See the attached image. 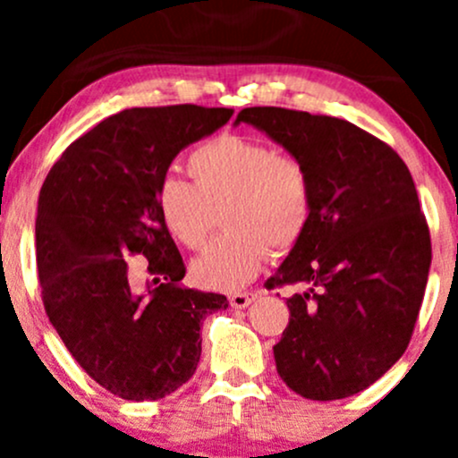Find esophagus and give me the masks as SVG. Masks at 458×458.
Segmentation results:
<instances>
[{
  "label": "esophagus",
  "instance_id": "34e87169",
  "mask_svg": "<svg viewBox=\"0 0 458 458\" xmlns=\"http://www.w3.org/2000/svg\"><path fill=\"white\" fill-rule=\"evenodd\" d=\"M254 299H256V293H233V295H230V306L247 308Z\"/></svg>",
  "mask_w": 458,
  "mask_h": 458
}]
</instances>
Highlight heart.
<instances>
[{
	"label": "heart",
	"mask_w": 458,
	"mask_h": 458,
	"mask_svg": "<svg viewBox=\"0 0 458 458\" xmlns=\"http://www.w3.org/2000/svg\"><path fill=\"white\" fill-rule=\"evenodd\" d=\"M182 178L157 189L161 222L187 250H202L222 211L225 233L193 262V277L217 291H236L259 276L269 247L286 254L306 234L314 211L308 165L260 140L219 135L189 155Z\"/></svg>",
	"instance_id": "b5f03b06"
}]
</instances>
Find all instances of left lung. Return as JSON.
Returning a JSON list of instances; mask_svg holds the SVG:
<instances>
[{
  "instance_id": "left-lung-1",
  "label": "left lung",
  "mask_w": 458,
  "mask_h": 458,
  "mask_svg": "<svg viewBox=\"0 0 458 458\" xmlns=\"http://www.w3.org/2000/svg\"><path fill=\"white\" fill-rule=\"evenodd\" d=\"M250 123L308 165L314 211L269 288L301 286L273 346L280 377L310 401L366 390L411 340L430 267V233L407 165L392 146L334 118L247 107Z\"/></svg>"
}]
</instances>
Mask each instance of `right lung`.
Returning <instances> with one entry per match:
<instances>
[{
  "label": "right lung",
  "instance_id": "right-lung-1",
  "mask_svg": "<svg viewBox=\"0 0 458 458\" xmlns=\"http://www.w3.org/2000/svg\"><path fill=\"white\" fill-rule=\"evenodd\" d=\"M228 107L167 105L109 115L62 152L36 217L45 312L77 364L124 401H157L196 372L199 325L228 308L182 286L185 262L161 222L157 189L185 146L224 127ZM149 260L140 293L124 258Z\"/></svg>",
  "mask_w": 458,
  "mask_h": 458
}]
</instances>
